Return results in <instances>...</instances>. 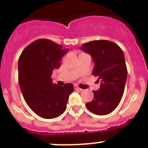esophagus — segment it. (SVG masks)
<instances>
[{
  "label": "esophagus",
  "instance_id": "1",
  "mask_svg": "<svg viewBox=\"0 0 148 148\" xmlns=\"http://www.w3.org/2000/svg\"><path fill=\"white\" fill-rule=\"evenodd\" d=\"M74 88H75V90H79V91H82V90H83L82 89H81L80 87H78V86H76V85L74 86Z\"/></svg>",
  "mask_w": 148,
  "mask_h": 148
}]
</instances>
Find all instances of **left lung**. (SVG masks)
<instances>
[{"label":"left lung","instance_id":"1","mask_svg":"<svg viewBox=\"0 0 148 148\" xmlns=\"http://www.w3.org/2000/svg\"><path fill=\"white\" fill-rule=\"evenodd\" d=\"M81 49L91 56L95 64L92 75L99 77L100 88L93 91L87 108L99 116L108 115L119 105L122 98L127 70L122 49L107 40H92L82 44Z\"/></svg>","mask_w":148,"mask_h":148}]
</instances>
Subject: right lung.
<instances>
[{
  "label": "right lung",
  "mask_w": 148,
  "mask_h": 148,
  "mask_svg": "<svg viewBox=\"0 0 148 148\" xmlns=\"http://www.w3.org/2000/svg\"><path fill=\"white\" fill-rule=\"evenodd\" d=\"M68 50L50 40L38 39L27 46L18 59V81L24 100L44 119L61 116L74 90L73 84L61 87L51 78Z\"/></svg>",
  "instance_id": "obj_1"
}]
</instances>
